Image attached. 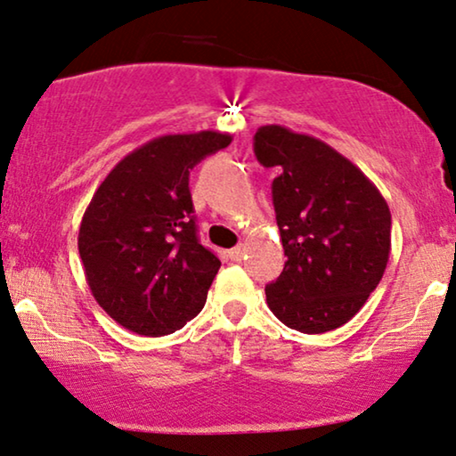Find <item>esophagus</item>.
I'll return each mask as SVG.
<instances>
[{"instance_id":"34e87169","label":"esophagus","mask_w":456,"mask_h":456,"mask_svg":"<svg viewBox=\"0 0 456 456\" xmlns=\"http://www.w3.org/2000/svg\"><path fill=\"white\" fill-rule=\"evenodd\" d=\"M244 252H246V248L244 246H235V248H232V250H229V258L232 260H241V256H244Z\"/></svg>"}]
</instances>
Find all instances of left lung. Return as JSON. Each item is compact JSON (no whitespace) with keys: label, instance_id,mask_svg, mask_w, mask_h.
<instances>
[{"label":"left lung","instance_id":"1","mask_svg":"<svg viewBox=\"0 0 456 456\" xmlns=\"http://www.w3.org/2000/svg\"><path fill=\"white\" fill-rule=\"evenodd\" d=\"M254 154L279 171L273 206L288 256L265 289L269 308L296 331L338 330L384 277L392 246L387 202L359 167L317 137L265 125Z\"/></svg>","mask_w":456,"mask_h":456}]
</instances>
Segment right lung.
<instances>
[{
  "mask_svg": "<svg viewBox=\"0 0 456 456\" xmlns=\"http://www.w3.org/2000/svg\"><path fill=\"white\" fill-rule=\"evenodd\" d=\"M229 143L218 131L156 137L95 190L78 254L97 305L125 330L167 336L202 311L221 260L198 241L190 171Z\"/></svg>",
  "mask_w": 456,
  "mask_h": 456,
  "instance_id": "add662e5",
  "label": "right lung"
}]
</instances>
